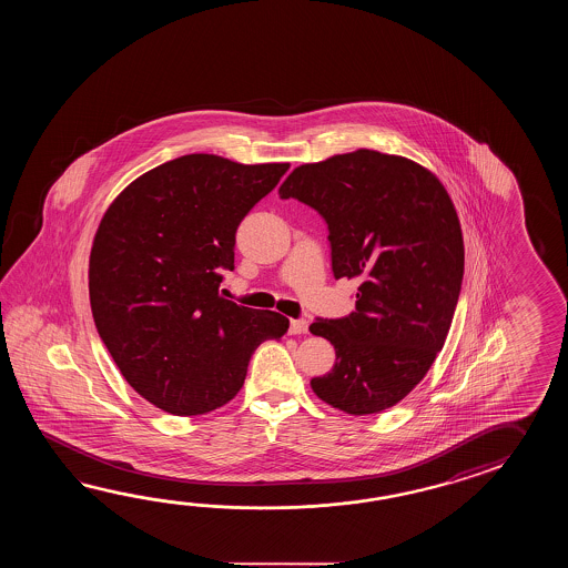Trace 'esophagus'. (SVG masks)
<instances>
[{"label":"esophagus","mask_w":568,"mask_h":568,"mask_svg":"<svg viewBox=\"0 0 568 568\" xmlns=\"http://www.w3.org/2000/svg\"><path fill=\"white\" fill-rule=\"evenodd\" d=\"M308 333V323L304 318H292L290 321V335H304Z\"/></svg>","instance_id":"1"}]
</instances>
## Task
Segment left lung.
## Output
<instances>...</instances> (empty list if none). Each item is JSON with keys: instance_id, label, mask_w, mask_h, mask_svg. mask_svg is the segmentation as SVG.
<instances>
[{"instance_id": "8db88e82", "label": "left lung", "mask_w": 568, "mask_h": 568, "mask_svg": "<svg viewBox=\"0 0 568 568\" xmlns=\"http://www.w3.org/2000/svg\"><path fill=\"white\" fill-rule=\"evenodd\" d=\"M280 199L325 219L335 278H357L355 311L316 318L335 367L311 387L353 416L396 406L443 349L459 301L465 247L445 186L408 158L357 150L292 170Z\"/></svg>"}]
</instances>
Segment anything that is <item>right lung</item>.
<instances>
[{
	"instance_id": "right-lung-1",
	"label": "right lung",
	"mask_w": 568,
	"mask_h": 568,
	"mask_svg": "<svg viewBox=\"0 0 568 568\" xmlns=\"http://www.w3.org/2000/svg\"><path fill=\"white\" fill-rule=\"evenodd\" d=\"M290 164L174 158L109 205L89 260L97 333L128 384L160 410L196 416L242 389L254 351L288 331L274 311L219 294L235 231Z\"/></svg>"
}]
</instances>
